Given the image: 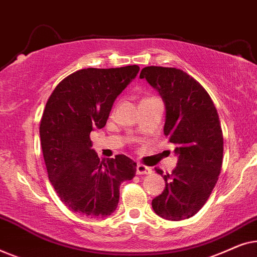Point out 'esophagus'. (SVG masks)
<instances>
[{"instance_id":"34e87169","label":"esophagus","mask_w":257,"mask_h":257,"mask_svg":"<svg viewBox=\"0 0 257 257\" xmlns=\"http://www.w3.org/2000/svg\"><path fill=\"white\" fill-rule=\"evenodd\" d=\"M152 170H151V167H147L145 165L143 164H138L137 165V174L138 175H142V174H150Z\"/></svg>"}]
</instances>
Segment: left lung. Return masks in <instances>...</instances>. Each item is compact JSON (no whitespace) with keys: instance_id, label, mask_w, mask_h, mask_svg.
<instances>
[{"instance_id":"obj_1","label":"left lung","mask_w":257,"mask_h":257,"mask_svg":"<svg viewBox=\"0 0 257 257\" xmlns=\"http://www.w3.org/2000/svg\"><path fill=\"white\" fill-rule=\"evenodd\" d=\"M163 98L164 133L178 156L172 173L163 175L165 189L152 200L157 215L171 221L189 219L202 208L222 166L223 136L212 98L201 84L175 68L146 66L140 72Z\"/></svg>"}]
</instances>
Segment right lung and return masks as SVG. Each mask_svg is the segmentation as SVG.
<instances>
[{
  "instance_id": "right-lung-1",
  "label": "right lung",
  "mask_w": 257,
  "mask_h": 257,
  "mask_svg": "<svg viewBox=\"0 0 257 257\" xmlns=\"http://www.w3.org/2000/svg\"><path fill=\"white\" fill-rule=\"evenodd\" d=\"M138 72V65L78 70L55 87L45 105L40 136L49 180L79 215H111L120 184L136 175L137 164L124 154L100 161L90 133L104 127L115 98Z\"/></svg>"
}]
</instances>
